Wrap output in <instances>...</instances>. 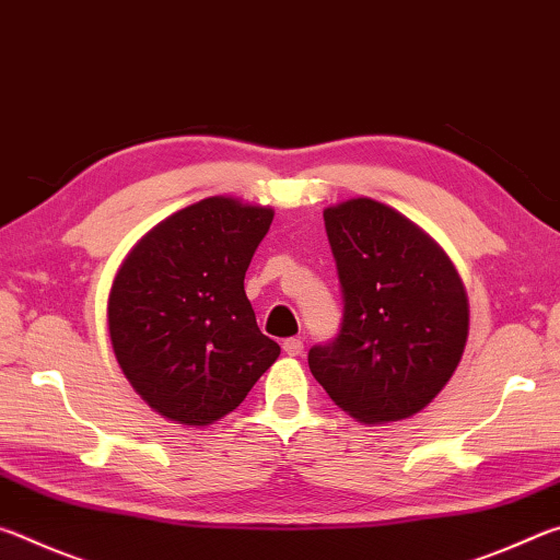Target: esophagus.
Here are the masks:
<instances>
[{"mask_svg":"<svg viewBox=\"0 0 560 560\" xmlns=\"http://www.w3.org/2000/svg\"><path fill=\"white\" fill-rule=\"evenodd\" d=\"M283 353L287 355H301L303 353V340L301 338H287L283 340Z\"/></svg>","mask_w":560,"mask_h":560,"instance_id":"1","label":"esophagus"}]
</instances>
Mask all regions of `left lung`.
Listing matches in <instances>:
<instances>
[{
  "instance_id": "8db88e82",
  "label": "left lung",
  "mask_w": 560,
  "mask_h": 560,
  "mask_svg": "<svg viewBox=\"0 0 560 560\" xmlns=\"http://www.w3.org/2000/svg\"><path fill=\"white\" fill-rule=\"evenodd\" d=\"M324 222L343 320L308 350L311 373L355 420H405L459 365L469 330L459 273L420 226L368 197L328 207Z\"/></svg>"
}]
</instances>
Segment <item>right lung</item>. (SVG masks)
Masks as SVG:
<instances>
[{
	"mask_svg": "<svg viewBox=\"0 0 560 560\" xmlns=\"http://www.w3.org/2000/svg\"><path fill=\"white\" fill-rule=\"evenodd\" d=\"M271 220L269 207L207 197L150 230L118 269L108 296L113 353L170 420L212 424L279 358L244 293Z\"/></svg>",
	"mask_w": 560,
	"mask_h": 560,
	"instance_id": "1",
	"label": "right lung"
}]
</instances>
